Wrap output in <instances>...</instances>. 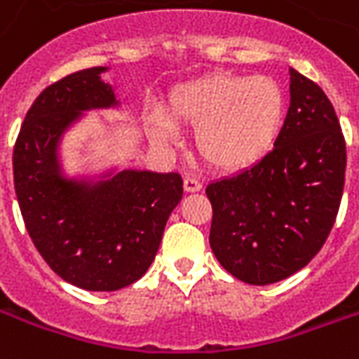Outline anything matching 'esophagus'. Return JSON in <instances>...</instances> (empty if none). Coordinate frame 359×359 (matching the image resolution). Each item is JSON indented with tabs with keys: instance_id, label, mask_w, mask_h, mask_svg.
<instances>
[{
	"instance_id": "1",
	"label": "esophagus",
	"mask_w": 359,
	"mask_h": 359,
	"mask_svg": "<svg viewBox=\"0 0 359 359\" xmlns=\"http://www.w3.org/2000/svg\"><path fill=\"white\" fill-rule=\"evenodd\" d=\"M184 190L187 192H198V190H202V182L196 177H187L184 179Z\"/></svg>"
}]
</instances>
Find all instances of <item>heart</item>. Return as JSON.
Returning a JSON list of instances; mask_svg holds the SVG:
<instances>
[{
	"label": "heart",
	"mask_w": 359,
	"mask_h": 359,
	"mask_svg": "<svg viewBox=\"0 0 359 359\" xmlns=\"http://www.w3.org/2000/svg\"><path fill=\"white\" fill-rule=\"evenodd\" d=\"M286 97L275 79L210 73L169 92L165 111L148 115L157 144H175L177 123L196 126V154L219 171H242L273 148L283 128Z\"/></svg>",
	"instance_id": "obj_1"
}]
</instances>
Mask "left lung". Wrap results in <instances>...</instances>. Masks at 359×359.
Masks as SVG:
<instances>
[{"label": "left lung", "mask_w": 359, "mask_h": 359, "mask_svg": "<svg viewBox=\"0 0 359 359\" xmlns=\"http://www.w3.org/2000/svg\"><path fill=\"white\" fill-rule=\"evenodd\" d=\"M344 171L346 142L332 103L290 69V107L275 148L205 188L219 264L248 285H271L306 267L334 225Z\"/></svg>", "instance_id": "left-lung-1"}]
</instances>
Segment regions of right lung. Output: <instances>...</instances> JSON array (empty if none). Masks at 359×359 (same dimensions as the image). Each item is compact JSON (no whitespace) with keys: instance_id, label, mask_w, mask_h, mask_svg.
<instances>
[{"instance_id":"1","label":"right lung","mask_w":359,"mask_h":359,"mask_svg":"<svg viewBox=\"0 0 359 359\" xmlns=\"http://www.w3.org/2000/svg\"><path fill=\"white\" fill-rule=\"evenodd\" d=\"M102 73L76 71L43 90L13 149L15 192L36 250L63 280L92 292L125 288L148 271L182 198L179 172L121 171L95 184L61 175V134L82 111L117 105Z\"/></svg>"}]
</instances>
